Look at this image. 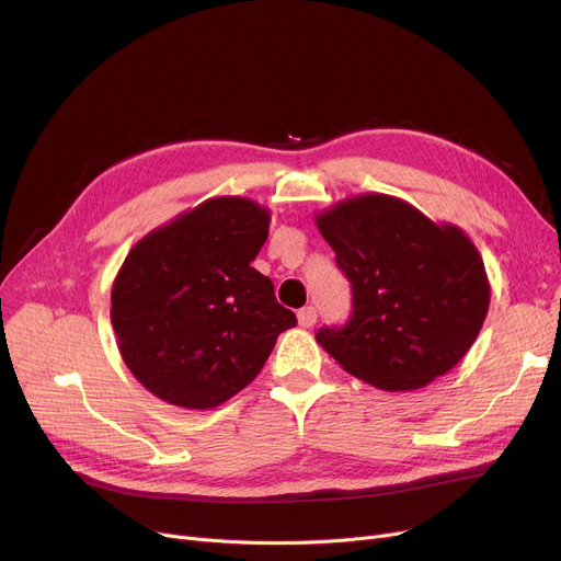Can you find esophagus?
Masks as SVG:
<instances>
[{
	"label": "esophagus",
	"instance_id": "1",
	"mask_svg": "<svg viewBox=\"0 0 561 561\" xmlns=\"http://www.w3.org/2000/svg\"><path fill=\"white\" fill-rule=\"evenodd\" d=\"M316 309L313 307H305V309H300L298 311V322H300V328H305V330H309V328H313L316 325Z\"/></svg>",
	"mask_w": 561,
	"mask_h": 561
}]
</instances>
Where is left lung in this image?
I'll list each match as a JSON object with an SVG mask.
<instances>
[{"label":"left lung","mask_w":561,"mask_h":561,"mask_svg":"<svg viewBox=\"0 0 561 561\" xmlns=\"http://www.w3.org/2000/svg\"><path fill=\"white\" fill-rule=\"evenodd\" d=\"M313 218L355 307L343 330L316 334L318 345L381 391H416L450 373L476 343L491 300L468 233L385 193L345 197Z\"/></svg>","instance_id":"obj_1"}]
</instances>
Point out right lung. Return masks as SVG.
<instances>
[{"instance_id":"right-lung-1","label":"right lung","mask_w":561,"mask_h":561,"mask_svg":"<svg viewBox=\"0 0 561 561\" xmlns=\"http://www.w3.org/2000/svg\"><path fill=\"white\" fill-rule=\"evenodd\" d=\"M271 211L209 197L145 233L111 286V325L140 385L180 409H214L243 391L277 336L298 325L252 268Z\"/></svg>"}]
</instances>
